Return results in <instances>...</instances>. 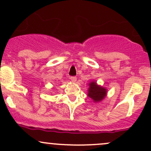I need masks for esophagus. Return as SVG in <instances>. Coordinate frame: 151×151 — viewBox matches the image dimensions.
Wrapping results in <instances>:
<instances>
[{
	"instance_id": "obj_1",
	"label": "esophagus",
	"mask_w": 151,
	"mask_h": 151,
	"mask_svg": "<svg viewBox=\"0 0 151 151\" xmlns=\"http://www.w3.org/2000/svg\"><path fill=\"white\" fill-rule=\"evenodd\" d=\"M70 79H71V80L72 81V82H75L76 81H77V77H70Z\"/></svg>"
}]
</instances>
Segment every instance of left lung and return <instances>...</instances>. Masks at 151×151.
Wrapping results in <instances>:
<instances>
[{"label": "left lung", "mask_w": 151, "mask_h": 151, "mask_svg": "<svg viewBox=\"0 0 151 151\" xmlns=\"http://www.w3.org/2000/svg\"><path fill=\"white\" fill-rule=\"evenodd\" d=\"M107 90L105 88L97 85L94 81L89 84L88 96L93 100L94 102H100L106 97Z\"/></svg>", "instance_id": "left-lung-1"}]
</instances>
